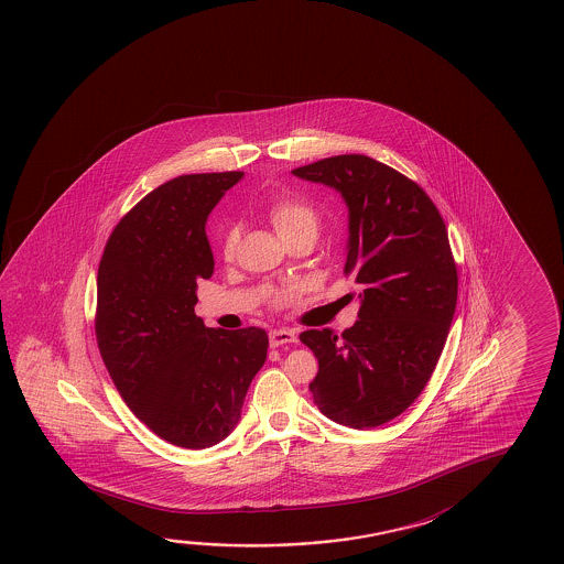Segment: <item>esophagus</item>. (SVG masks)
<instances>
[{
	"mask_svg": "<svg viewBox=\"0 0 564 564\" xmlns=\"http://www.w3.org/2000/svg\"><path fill=\"white\" fill-rule=\"evenodd\" d=\"M293 341H296V336L293 330L281 328V330H271V334H269L271 348H279V346H283V344H293Z\"/></svg>",
	"mask_w": 564,
	"mask_h": 564,
	"instance_id": "obj_1",
	"label": "esophagus"
}]
</instances>
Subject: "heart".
Here are the masks:
<instances>
[{
    "mask_svg": "<svg viewBox=\"0 0 564 564\" xmlns=\"http://www.w3.org/2000/svg\"><path fill=\"white\" fill-rule=\"evenodd\" d=\"M268 216L283 240H291V238L301 236V234H314L316 236L318 224H321V216H318L316 206L301 194L279 196L273 203L269 204ZM238 240H240L238 228L228 226L223 236V251L226 258L234 256ZM289 295L291 293H283L281 299H286Z\"/></svg>",
    "mask_w": 564,
    "mask_h": 564,
    "instance_id": "1",
    "label": "heart"
}]
</instances>
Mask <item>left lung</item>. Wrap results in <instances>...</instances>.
<instances>
[{
    "label": "left lung",
    "instance_id": "left-lung-1",
    "mask_svg": "<svg viewBox=\"0 0 564 564\" xmlns=\"http://www.w3.org/2000/svg\"><path fill=\"white\" fill-rule=\"evenodd\" d=\"M293 175L344 196V273L361 286L354 328L299 336L318 358L308 389L340 425H383L421 395L453 323L458 271L443 216L415 181L366 155L321 159Z\"/></svg>",
    "mask_w": 564,
    "mask_h": 564
}]
</instances>
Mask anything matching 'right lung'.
<instances>
[{
	"mask_svg": "<svg viewBox=\"0 0 564 564\" xmlns=\"http://www.w3.org/2000/svg\"><path fill=\"white\" fill-rule=\"evenodd\" d=\"M241 171L176 176L116 224L98 268L96 341L111 381L141 423L166 443L206 448L240 421L268 358L263 328H206L196 281L214 258L204 224Z\"/></svg>",
	"mask_w": 564,
	"mask_h": 564,
	"instance_id": "obj_1",
	"label": "right lung"
}]
</instances>
